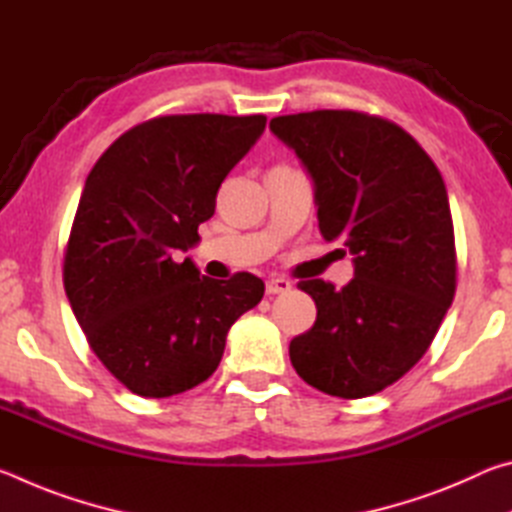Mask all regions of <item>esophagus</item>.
<instances>
[{
    "mask_svg": "<svg viewBox=\"0 0 512 512\" xmlns=\"http://www.w3.org/2000/svg\"><path fill=\"white\" fill-rule=\"evenodd\" d=\"M287 291H291V282L284 280V277H271V280H266L268 296H277V293H287Z\"/></svg>",
    "mask_w": 512,
    "mask_h": 512,
    "instance_id": "34e87169",
    "label": "esophagus"
}]
</instances>
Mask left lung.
<instances>
[{
  "instance_id": "left-lung-1",
  "label": "left lung",
  "mask_w": 512,
  "mask_h": 512,
  "mask_svg": "<svg viewBox=\"0 0 512 512\" xmlns=\"http://www.w3.org/2000/svg\"><path fill=\"white\" fill-rule=\"evenodd\" d=\"M314 178L318 228L354 255L343 289L298 287L316 323L289 345L309 386L343 400L375 395L404 377L436 336L456 293V244L443 176L393 121L357 110L271 119Z\"/></svg>"
}]
</instances>
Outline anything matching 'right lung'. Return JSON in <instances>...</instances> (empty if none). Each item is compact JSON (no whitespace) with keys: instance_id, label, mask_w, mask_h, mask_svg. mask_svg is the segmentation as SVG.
I'll use <instances>...</instances> for the list:
<instances>
[{"instance_id":"add662e5","label":"right lung","mask_w":512,"mask_h":512,"mask_svg":"<svg viewBox=\"0 0 512 512\" xmlns=\"http://www.w3.org/2000/svg\"><path fill=\"white\" fill-rule=\"evenodd\" d=\"M266 117L167 115L119 135L85 180L63 284L92 352L128 391L185 393L212 375L232 323L264 296L253 273L212 280L192 248Z\"/></svg>"}]
</instances>
